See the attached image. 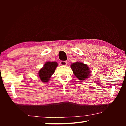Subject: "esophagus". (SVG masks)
I'll return each mask as SVG.
<instances>
[{
	"instance_id": "34e87169",
	"label": "esophagus",
	"mask_w": 126,
	"mask_h": 126,
	"mask_svg": "<svg viewBox=\"0 0 126 126\" xmlns=\"http://www.w3.org/2000/svg\"><path fill=\"white\" fill-rule=\"evenodd\" d=\"M60 64L62 66H65L68 64V62L62 61L60 62Z\"/></svg>"
}]
</instances>
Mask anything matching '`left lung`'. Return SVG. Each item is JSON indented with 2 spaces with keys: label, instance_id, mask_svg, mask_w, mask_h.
I'll use <instances>...</instances> for the list:
<instances>
[{
  "label": "left lung",
  "instance_id": "8db88e82",
  "mask_svg": "<svg viewBox=\"0 0 126 126\" xmlns=\"http://www.w3.org/2000/svg\"><path fill=\"white\" fill-rule=\"evenodd\" d=\"M74 75L80 81L86 79L90 75V70L88 66L80 62L71 64L70 65Z\"/></svg>",
  "mask_w": 126,
  "mask_h": 126
}]
</instances>
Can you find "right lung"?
<instances>
[{"label":"right lung","mask_w":126,"mask_h":126,"mask_svg":"<svg viewBox=\"0 0 126 126\" xmlns=\"http://www.w3.org/2000/svg\"><path fill=\"white\" fill-rule=\"evenodd\" d=\"M57 66L58 63L56 62H47L43 67L38 72V75L41 81L44 83L49 81Z\"/></svg>","instance_id":"1"}]
</instances>
